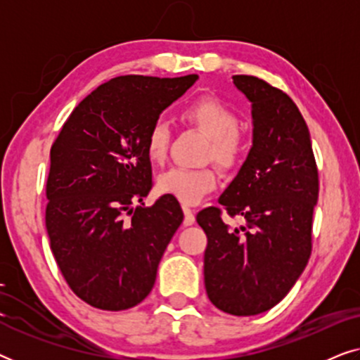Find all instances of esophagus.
<instances>
[{
    "label": "esophagus",
    "instance_id": "34e87169",
    "mask_svg": "<svg viewBox=\"0 0 360 360\" xmlns=\"http://www.w3.org/2000/svg\"><path fill=\"white\" fill-rule=\"evenodd\" d=\"M184 213H185V218H184V224L185 226H191L195 223V211L190 208V206L184 205Z\"/></svg>",
    "mask_w": 360,
    "mask_h": 360
}]
</instances>
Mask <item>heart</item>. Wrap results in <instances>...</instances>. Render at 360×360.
<instances>
[{"label": "heart", "mask_w": 360, "mask_h": 360, "mask_svg": "<svg viewBox=\"0 0 360 360\" xmlns=\"http://www.w3.org/2000/svg\"><path fill=\"white\" fill-rule=\"evenodd\" d=\"M184 120L205 132L211 139L210 155L223 167H233L244 150L238 134V116L214 98H201L188 105L181 112ZM170 142V127L164 120H157L146 137V152L150 162L162 164ZM218 185V176L210 167L188 169L172 167L159 176V190L181 201L195 205Z\"/></svg>", "instance_id": "heart-1"}]
</instances>
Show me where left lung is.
I'll return each instance as SVG.
<instances>
[{"mask_svg": "<svg viewBox=\"0 0 360 360\" xmlns=\"http://www.w3.org/2000/svg\"><path fill=\"white\" fill-rule=\"evenodd\" d=\"M233 83L250 103L252 147L219 205L244 224L231 229L213 206L196 221L208 236L210 302L252 316L282 302L307 267L319 185L308 126L292 98L255 77L234 75Z\"/></svg>", "mask_w": 360, "mask_h": 360, "instance_id": "8db88e82", "label": "left lung"}]
</instances>
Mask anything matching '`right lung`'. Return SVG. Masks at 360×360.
I'll return each instance as SVG.
<instances>
[{
    "label": "right lung",
    "mask_w": 360,
    "mask_h": 360,
    "mask_svg": "<svg viewBox=\"0 0 360 360\" xmlns=\"http://www.w3.org/2000/svg\"><path fill=\"white\" fill-rule=\"evenodd\" d=\"M198 75H124L78 105L51 149L46 228L68 287L91 307L121 311L139 304L184 221L179 201L152 188L146 137L162 111Z\"/></svg>",
    "instance_id": "add662e5"
}]
</instances>
